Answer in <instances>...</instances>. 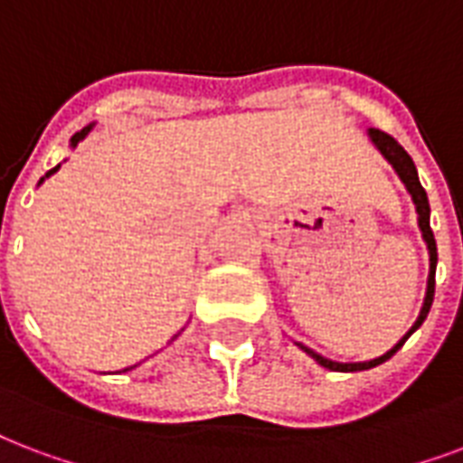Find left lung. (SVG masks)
<instances>
[{
    "label": "left lung",
    "mask_w": 463,
    "mask_h": 463,
    "mask_svg": "<svg viewBox=\"0 0 463 463\" xmlns=\"http://www.w3.org/2000/svg\"><path fill=\"white\" fill-rule=\"evenodd\" d=\"M369 133V137H372V143L376 146V150H379L383 157L388 160V165L396 169V175L401 176V182L405 184V189H408V194L412 196V203H415V211H418V225H420V232H422V240H425V245H428V252H430V274H428V291H425V301H422V308H420V316L418 320L412 323V327L408 330V333L401 337V340L393 345V347L388 349L386 354H381V357L376 359H369V362H352V364H342V362H333V359L323 357V354H317V352H313L310 347H306V345H301V342H296L298 347L308 354V357H313L320 366H326V369H330V372H364V369H373V366L383 364L386 359H391L393 354H396L398 349L403 347V342L411 337L415 330H418L422 323H425V317H428L430 313V306H432V298H435V271H437V242H435V235H432V228H430V201H428V194H425V189H422V184H420L418 179V169H415V162H412V157L408 153H405L403 147L398 146L396 137H391L388 133H383V130H376V128H369L366 130Z\"/></svg>",
    "instance_id": "8db88e82"
}]
</instances>
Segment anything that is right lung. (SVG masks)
Wrapping results in <instances>:
<instances>
[{
    "label": "right lung",
    "mask_w": 463,
    "mask_h": 463,
    "mask_svg": "<svg viewBox=\"0 0 463 463\" xmlns=\"http://www.w3.org/2000/svg\"><path fill=\"white\" fill-rule=\"evenodd\" d=\"M91 128H94V123H90V126H84V128L80 130V133H75V136L70 137V147H77V143H80V140H84V137H87V133H90ZM58 169H60V165H58V167H52L51 172H48V175H45V176H51L52 172H58ZM45 176H43V179H45ZM43 179H41L38 184H43ZM130 369H133V366H130ZM123 372H128V369H123Z\"/></svg>",
    "instance_id": "1"
}]
</instances>
